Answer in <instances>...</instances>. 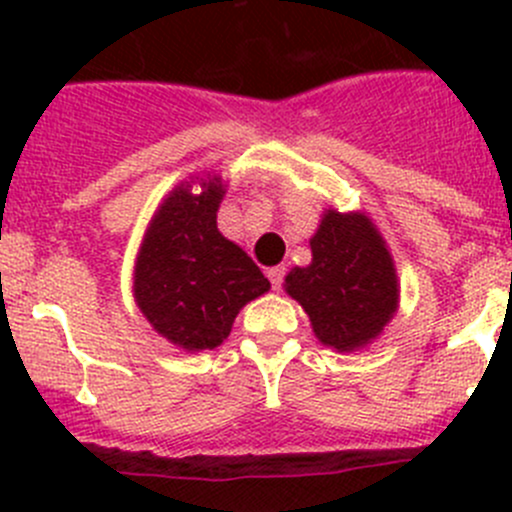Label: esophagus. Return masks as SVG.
Listing matches in <instances>:
<instances>
[{"label": "esophagus", "instance_id": "esophagus-1", "mask_svg": "<svg viewBox=\"0 0 512 512\" xmlns=\"http://www.w3.org/2000/svg\"><path fill=\"white\" fill-rule=\"evenodd\" d=\"M267 277H270L272 289H280L282 287V280H285V267H282V265L270 267V270H267Z\"/></svg>", "mask_w": 512, "mask_h": 512}]
</instances>
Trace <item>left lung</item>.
I'll use <instances>...</instances> for the list:
<instances>
[{"mask_svg": "<svg viewBox=\"0 0 512 512\" xmlns=\"http://www.w3.org/2000/svg\"><path fill=\"white\" fill-rule=\"evenodd\" d=\"M312 262L285 277V292L302 304L324 347H369L399 309V277L379 227L366 213L329 208L309 240Z\"/></svg>", "mask_w": 512, "mask_h": 512, "instance_id": "1", "label": "left lung"}]
</instances>
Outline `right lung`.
Instances as JSON below:
<instances>
[{
    "instance_id": "right-lung-1",
    "label": "right lung",
    "mask_w": 512,
    "mask_h": 512,
    "mask_svg": "<svg viewBox=\"0 0 512 512\" xmlns=\"http://www.w3.org/2000/svg\"><path fill=\"white\" fill-rule=\"evenodd\" d=\"M225 188L215 173L175 185L153 213L133 267L141 314L190 354L220 347L240 309L270 289L247 252L218 230Z\"/></svg>"
}]
</instances>
